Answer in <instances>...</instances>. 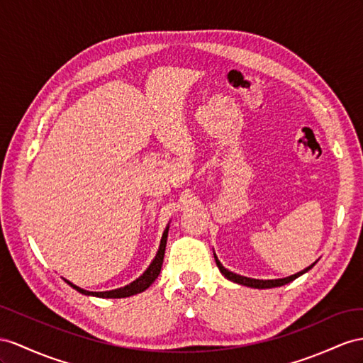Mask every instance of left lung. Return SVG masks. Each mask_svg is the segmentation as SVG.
I'll list each match as a JSON object with an SVG mask.
<instances>
[{
    "instance_id": "obj_1",
    "label": "left lung",
    "mask_w": 363,
    "mask_h": 363,
    "mask_svg": "<svg viewBox=\"0 0 363 363\" xmlns=\"http://www.w3.org/2000/svg\"><path fill=\"white\" fill-rule=\"evenodd\" d=\"M213 255H215V261H216V265H218V268H219V272L222 273V276L227 277L228 281L235 282V284H239V285H245V286H250V288H259V290H264V288H274V286H282V285H285V284H290L291 281H294V279H297V277H299V276L305 274L306 272H310L311 268L314 267V264L318 262V261H315V262H314V264H311L310 267L303 268L302 272L296 273V274H291V276H288V277H282V279H253V277L240 276V274H236V273H233V272L227 270V268L220 264V261H219V259H218L216 253L213 252Z\"/></svg>"
}]
</instances>
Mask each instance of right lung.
Returning a JSON list of instances; mask_svg holds the SVG:
<instances>
[{
  "instance_id": "obj_1",
  "label": "right lung",
  "mask_w": 363,
  "mask_h": 363,
  "mask_svg": "<svg viewBox=\"0 0 363 363\" xmlns=\"http://www.w3.org/2000/svg\"><path fill=\"white\" fill-rule=\"evenodd\" d=\"M169 228H170V225L165 227L162 238H161L160 248H157V253H156L153 261L150 262V265H148L147 270L138 279H135L133 282H130L125 286H121V288H116V290H108V291H87V290H84V288L72 284L70 281H67V279H64V281H66L72 288H75L78 293L86 294V296L101 297V299H121V297H130V296H135L138 293H143L156 281V277L160 276V273H161V267H162L164 255H165L167 236H169Z\"/></svg>"
}]
</instances>
